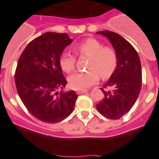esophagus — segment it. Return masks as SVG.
<instances>
[{
  "label": "esophagus",
  "mask_w": 159,
  "mask_h": 159,
  "mask_svg": "<svg viewBox=\"0 0 159 159\" xmlns=\"http://www.w3.org/2000/svg\"><path fill=\"white\" fill-rule=\"evenodd\" d=\"M88 91H89L88 89H81V90H77V93L83 94V93H87Z\"/></svg>",
  "instance_id": "34e87169"
}]
</instances>
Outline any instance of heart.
<instances>
[{
	"label": "heart",
	"instance_id": "1",
	"mask_svg": "<svg viewBox=\"0 0 159 159\" xmlns=\"http://www.w3.org/2000/svg\"><path fill=\"white\" fill-rule=\"evenodd\" d=\"M79 54L90 57L87 71L76 72L68 78L70 87L77 90L86 89L95 84L102 79H108L114 74L118 65V56L111 47L103 46L101 41L94 38H89L75 46ZM76 58L68 52H64L60 57V66L64 71H72L75 69Z\"/></svg>",
	"mask_w": 159,
	"mask_h": 159
}]
</instances>
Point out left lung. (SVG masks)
I'll return each instance as SVG.
<instances>
[{"label": "left lung", "instance_id": "obj_1", "mask_svg": "<svg viewBox=\"0 0 159 159\" xmlns=\"http://www.w3.org/2000/svg\"><path fill=\"white\" fill-rule=\"evenodd\" d=\"M111 42L118 56L117 68L104 87L112 92L105 91L104 98L96 107L105 117L119 119L134 106L141 89L142 75L139 55L128 40L118 33L109 31H98Z\"/></svg>", "mask_w": 159, "mask_h": 159}]
</instances>
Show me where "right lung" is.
I'll use <instances>...</instances> for the list:
<instances>
[{
    "mask_svg": "<svg viewBox=\"0 0 159 159\" xmlns=\"http://www.w3.org/2000/svg\"><path fill=\"white\" fill-rule=\"evenodd\" d=\"M73 41L66 33L46 32L27 44L15 71V84L27 111L39 120L54 124L74 110L75 92H57L67 81L62 74L60 57Z\"/></svg>",
    "mask_w": 159,
    "mask_h": 159,
    "instance_id": "obj_1",
    "label": "right lung"
}]
</instances>
